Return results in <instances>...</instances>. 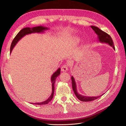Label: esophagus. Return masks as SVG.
I'll return each instance as SVG.
<instances>
[{
	"label": "esophagus",
	"mask_w": 126,
	"mask_h": 126,
	"mask_svg": "<svg viewBox=\"0 0 126 126\" xmlns=\"http://www.w3.org/2000/svg\"><path fill=\"white\" fill-rule=\"evenodd\" d=\"M62 71H67L68 69V65L67 64H63V65L62 66Z\"/></svg>",
	"instance_id": "1"
}]
</instances>
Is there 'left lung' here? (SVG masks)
Masks as SVG:
<instances>
[{
    "label": "left lung",
    "instance_id": "left-lung-1",
    "mask_svg": "<svg viewBox=\"0 0 126 126\" xmlns=\"http://www.w3.org/2000/svg\"><path fill=\"white\" fill-rule=\"evenodd\" d=\"M91 28H92L96 33L97 36H98V39L100 43H106L107 44L110 46L112 47L114 50H115V46L113 45V43L111 37H110L108 33L106 32H103L102 30L100 29L99 28L97 27H95L94 26H91ZM71 81H72V89L74 90V92L76 95V96L78 99L79 100L82 101H93L94 100H96L98 98L100 97L102 95H100L99 96H97V97H88V96H82V95L79 94L78 93L77 90V86L76 84V82L75 81V79L73 76L71 77Z\"/></svg>",
    "mask_w": 126,
    "mask_h": 126
}]
</instances>
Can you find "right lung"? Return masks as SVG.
<instances>
[{"mask_svg": "<svg viewBox=\"0 0 126 126\" xmlns=\"http://www.w3.org/2000/svg\"><path fill=\"white\" fill-rule=\"evenodd\" d=\"M48 28L47 27H45L43 26H37L35 27H32V28H29V27H26L22 29H21L20 31L18 33L16 36L15 37V38L12 41V43H11V46H10V53L12 51L14 47L16 44L18 43V41L20 39H21L22 37L25 36L26 35H28V34H30L32 33H40V32H44L45 30H48ZM60 74V68H59L55 72L52 74L51 78V80L52 83V93L50 95V96L47 99L41 102H37V103H31L32 104L35 105H46L50 102L53 98L54 97V91H55V83L56 81V78L58 77V76Z\"/></svg>", "mask_w": 126, "mask_h": 126, "instance_id": "right-lung-1", "label": "right lung"}]
</instances>
